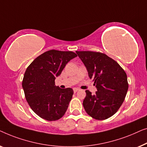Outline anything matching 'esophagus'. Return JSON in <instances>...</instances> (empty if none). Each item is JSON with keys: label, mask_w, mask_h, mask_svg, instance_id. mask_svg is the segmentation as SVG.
Segmentation results:
<instances>
[{"label": "esophagus", "mask_w": 147, "mask_h": 147, "mask_svg": "<svg viewBox=\"0 0 147 147\" xmlns=\"http://www.w3.org/2000/svg\"><path fill=\"white\" fill-rule=\"evenodd\" d=\"M73 90H74V92H76L78 91V90H79V89H78V88H73Z\"/></svg>", "instance_id": "obj_1"}]
</instances>
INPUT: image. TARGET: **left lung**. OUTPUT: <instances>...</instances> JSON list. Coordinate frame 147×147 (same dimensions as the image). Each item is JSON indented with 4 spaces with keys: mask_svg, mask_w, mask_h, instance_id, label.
Returning <instances> with one entry per match:
<instances>
[{
    "mask_svg": "<svg viewBox=\"0 0 147 147\" xmlns=\"http://www.w3.org/2000/svg\"><path fill=\"white\" fill-rule=\"evenodd\" d=\"M76 53L97 89L95 94L86 90L82 103L84 110L96 120L112 117L121 107L127 93V74L115 60L105 54L92 51Z\"/></svg>",
    "mask_w": 147,
    "mask_h": 147,
    "instance_id": "obj_1",
    "label": "left lung"
}]
</instances>
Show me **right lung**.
I'll use <instances>...</instances> for the list:
<instances>
[{
    "mask_svg": "<svg viewBox=\"0 0 147 147\" xmlns=\"http://www.w3.org/2000/svg\"><path fill=\"white\" fill-rule=\"evenodd\" d=\"M76 57L71 51L51 50L38 56L26 69L22 83L25 98L42 119L57 121L65 114L74 91L71 88L55 86V80Z\"/></svg>",
    "mask_w": 147,
    "mask_h": 147,
    "instance_id": "obj_1",
    "label": "right lung"
}]
</instances>
